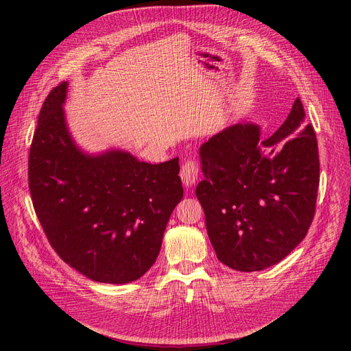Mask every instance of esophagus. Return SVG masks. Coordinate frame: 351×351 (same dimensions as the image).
I'll use <instances>...</instances> for the list:
<instances>
[{
    "mask_svg": "<svg viewBox=\"0 0 351 351\" xmlns=\"http://www.w3.org/2000/svg\"><path fill=\"white\" fill-rule=\"evenodd\" d=\"M199 176V167L196 161H192V159H187V161L183 164L182 171H180V177L183 180V184L186 187H192Z\"/></svg>",
    "mask_w": 351,
    "mask_h": 351,
    "instance_id": "1",
    "label": "esophagus"
}]
</instances>
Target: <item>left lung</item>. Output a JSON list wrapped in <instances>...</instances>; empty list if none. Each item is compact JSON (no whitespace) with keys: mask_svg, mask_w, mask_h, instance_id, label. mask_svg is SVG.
<instances>
[{"mask_svg":"<svg viewBox=\"0 0 351 351\" xmlns=\"http://www.w3.org/2000/svg\"><path fill=\"white\" fill-rule=\"evenodd\" d=\"M297 98L268 139L256 124H234L200 146L205 178L196 196L217 258L231 269L261 271L307 234L319 187V154Z\"/></svg>","mask_w":351,"mask_h":351,"instance_id":"left-lung-1","label":"left lung"}]
</instances>
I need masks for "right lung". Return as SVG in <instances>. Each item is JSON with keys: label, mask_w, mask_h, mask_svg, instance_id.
<instances>
[{"label": "right lung", "mask_w": 351, "mask_h": 351, "mask_svg": "<svg viewBox=\"0 0 351 351\" xmlns=\"http://www.w3.org/2000/svg\"><path fill=\"white\" fill-rule=\"evenodd\" d=\"M67 82L42 105L29 152V189L58 256L93 281L127 284L155 263L183 197L178 158L147 164L124 151L89 155L69 133Z\"/></svg>", "instance_id": "1"}]
</instances>
